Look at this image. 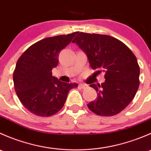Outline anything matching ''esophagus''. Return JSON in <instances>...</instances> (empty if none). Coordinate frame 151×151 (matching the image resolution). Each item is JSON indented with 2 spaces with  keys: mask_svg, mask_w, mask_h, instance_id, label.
Masks as SVG:
<instances>
[{
  "mask_svg": "<svg viewBox=\"0 0 151 151\" xmlns=\"http://www.w3.org/2000/svg\"><path fill=\"white\" fill-rule=\"evenodd\" d=\"M79 88H87V85L84 84H80L79 85Z\"/></svg>",
  "mask_w": 151,
  "mask_h": 151,
  "instance_id": "esophagus-1",
  "label": "esophagus"
}]
</instances>
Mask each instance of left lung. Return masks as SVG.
<instances>
[{
	"mask_svg": "<svg viewBox=\"0 0 151 151\" xmlns=\"http://www.w3.org/2000/svg\"><path fill=\"white\" fill-rule=\"evenodd\" d=\"M86 54L93 69L105 73L104 83L91 84L98 92L97 99L88 104L101 116L121 112L134 98L139 85L137 60L126 45L107 35L77 33L72 41Z\"/></svg>",
	"mask_w": 151,
	"mask_h": 151,
	"instance_id": "left-lung-1",
	"label": "left lung"
}]
</instances>
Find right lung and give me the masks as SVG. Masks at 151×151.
<instances>
[{"instance_id": "right-lung-1", "label": "right lung", "mask_w": 151, "mask_h": 151, "mask_svg": "<svg viewBox=\"0 0 151 151\" xmlns=\"http://www.w3.org/2000/svg\"><path fill=\"white\" fill-rule=\"evenodd\" d=\"M77 32L45 38L28 47L17 60L13 74L16 93L31 113L49 117L64 105L68 92L77 83L60 81L52 75L58 63L60 52L71 42Z\"/></svg>"}]
</instances>
